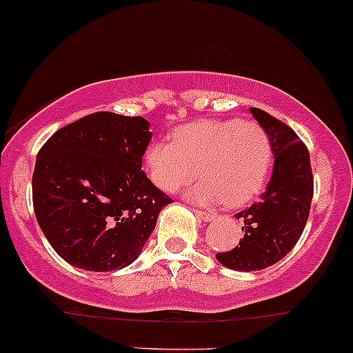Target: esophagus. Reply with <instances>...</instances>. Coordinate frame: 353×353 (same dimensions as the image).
Listing matches in <instances>:
<instances>
[{
    "label": "esophagus",
    "mask_w": 353,
    "mask_h": 353,
    "mask_svg": "<svg viewBox=\"0 0 353 353\" xmlns=\"http://www.w3.org/2000/svg\"><path fill=\"white\" fill-rule=\"evenodd\" d=\"M196 216L204 223H211V221L216 219L214 212H206V211H196Z\"/></svg>",
    "instance_id": "esophagus-1"
}]
</instances>
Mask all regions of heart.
<instances>
[{
	"label": "heart",
	"mask_w": 353,
	"mask_h": 353,
	"mask_svg": "<svg viewBox=\"0 0 353 353\" xmlns=\"http://www.w3.org/2000/svg\"><path fill=\"white\" fill-rule=\"evenodd\" d=\"M149 181L176 192L201 181L188 197L203 206H245L265 189L273 168V144L258 122L197 120L177 127L170 144L150 142L144 152Z\"/></svg>",
	"instance_id": "b5f03b06"
}]
</instances>
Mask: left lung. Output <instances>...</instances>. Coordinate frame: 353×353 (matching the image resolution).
Masks as SVG:
<instances>
[{
  "label": "left lung",
  "mask_w": 353,
  "mask_h": 353,
  "mask_svg": "<svg viewBox=\"0 0 353 353\" xmlns=\"http://www.w3.org/2000/svg\"><path fill=\"white\" fill-rule=\"evenodd\" d=\"M250 112L270 135L274 165L258 203L234 214L243 223L239 245L216 254L221 265L236 271L265 270L286 256L303 233L313 197L307 145L281 120L256 107Z\"/></svg>",
  "instance_id": "left-lung-1"
}]
</instances>
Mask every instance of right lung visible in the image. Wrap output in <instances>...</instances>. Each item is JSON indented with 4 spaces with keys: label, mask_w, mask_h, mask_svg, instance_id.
I'll return each mask as SVG.
<instances>
[{
    "label": "right lung",
    "mask_w": 353,
    "mask_h": 353,
    "mask_svg": "<svg viewBox=\"0 0 353 353\" xmlns=\"http://www.w3.org/2000/svg\"><path fill=\"white\" fill-rule=\"evenodd\" d=\"M142 117L95 112L57 130L37 156L33 208L65 261L88 271L134 263L172 199L142 170L152 132Z\"/></svg>",
    "instance_id": "obj_1"
}]
</instances>
